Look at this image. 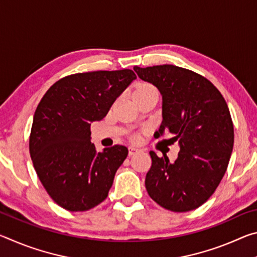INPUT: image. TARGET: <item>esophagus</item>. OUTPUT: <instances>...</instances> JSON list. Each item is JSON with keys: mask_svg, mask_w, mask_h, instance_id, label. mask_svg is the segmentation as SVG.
Masks as SVG:
<instances>
[{"mask_svg": "<svg viewBox=\"0 0 257 257\" xmlns=\"http://www.w3.org/2000/svg\"><path fill=\"white\" fill-rule=\"evenodd\" d=\"M138 152H141V150H138V149H136V147H134V146H130L129 147V155H135V154H137Z\"/></svg>", "mask_w": 257, "mask_h": 257, "instance_id": "34e87169", "label": "esophagus"}]
</instances>
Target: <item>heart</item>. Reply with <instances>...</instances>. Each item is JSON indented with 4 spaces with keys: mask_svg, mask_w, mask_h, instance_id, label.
<instances>
[{
    "mask_svg": "<svg viewBox=\"0 0 257 257\" xmlns=\"http://www.w3.org/2000/svg\"><path fill=\"white\" fill-rule=\"evenodd\" d=\"M150 88H154V87H152L151 85H141L139 87H137L136 90H135L134 93H137V92H141V90H144V89H150Z\"/></svg>",
    "mask_w": 257,
    "mask_h": 257,
    "instance_id": "1",
    "label": "heart"
}]
</instances>
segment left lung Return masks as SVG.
I'll list each match as a JSON object with an SVG mask.
<instances>
[{"mask_svg":"<svg viewBox=\"0 0 257 257\" xmlns=\"http://www.w3.org/2000/svg\"><path fill=\"white\" fill-rule=\"evenodd\" d=\"M134 70L162 95V123L154 137L170 134L180 147L173 163L150 152L147 193L167 210H195L215 191L232 153L233 124L227 103L211 81L187 69L163 64Z\"/></svg>","mask_w":257,"mask_h":257,"instance_id":"8db88e82","label":"left lung"}]
</instances>
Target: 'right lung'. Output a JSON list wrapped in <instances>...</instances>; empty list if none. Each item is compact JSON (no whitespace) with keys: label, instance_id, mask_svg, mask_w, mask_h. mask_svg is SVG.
Wrapping results in <instances>:
<instances>
[{"label":"right lung","instance_id":"right-lung-1","mask_svg":"<svg viewBox=\"0 0 257 257\" xmlns=\"http://www.w3.org/2000/svg\"><path fill=\"white\" fill-rule=\"evenodd\" d=\"M136 78L129 69L75 73L56 81L41 99L29 152L42 185L61 207L88 211L107 197L128 149L114 145L97 153L90 124L107 114Z\"/></svg>","mask_w":257,"mask_h":257}]
</instances>
